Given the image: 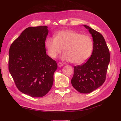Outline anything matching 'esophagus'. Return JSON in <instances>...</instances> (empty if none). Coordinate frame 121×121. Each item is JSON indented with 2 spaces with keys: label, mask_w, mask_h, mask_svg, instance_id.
Returning a JSON list of instances; mask_svg holds the SVG:
<instances>
[{
  "label": "esophagus",
  "mask_w": 121,
  "mask_h": 121,
  "mask_svg": "<svg viewBox=\"0 0 121 121\" xmlns=\"http://www.w3.org/2000/svg\"><path fill=\"white\" fill-rule=\"evenodd\" d=\"M57 65H58V67H63V65H64L62 64V63H60V62H58V63H57Z\"/></svg>",
  "instance_id": "34e87169"
}]
</instances>
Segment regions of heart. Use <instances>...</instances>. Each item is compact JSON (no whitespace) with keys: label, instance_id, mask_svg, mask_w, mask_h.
Masks as SVG:
<instances>
[{"label":"heart","instance_id":"heart-1","mask_svg":"<svg viewBox=\"0 0 121 121\" xmlns=\"http://www.w3.org/2000/svg\"><path fill=\"white\" fill-rule=\"evenodd\" d=\"M45 45L50 57H56L63 48L62 58L75 64H83L88 60L94 46L90 36L70 30L56 32L54 38L47 37Z\"/></svg>","mask_w":121,"mask_h":121}]
</instances>
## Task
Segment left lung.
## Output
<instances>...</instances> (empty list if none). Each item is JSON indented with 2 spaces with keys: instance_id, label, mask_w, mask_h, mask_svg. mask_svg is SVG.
Segmentation results:
<instances>
[{
  "instance_id": "8db88e82",
  "label": "left lung",
  "mask_w": 121,
  "mask_h": 121,
  "mask_svg": "<svg viewBox=\"0 0 121 121\" xmlns=\"http://www.w3.org/2000/svg\"><path fill=\"white\" fill-rule=\"evenodd\" d=\"M83 26L92 36L93 50L91 57L85 63L74 67L71 83L78 92L89 93L104 82L110 61V53L103 36L88 26Z\"/></svg>"
}]
</instances>
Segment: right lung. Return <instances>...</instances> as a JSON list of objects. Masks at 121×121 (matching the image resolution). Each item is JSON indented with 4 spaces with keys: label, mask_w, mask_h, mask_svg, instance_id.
Wrapping results in <instances>:
<instances>
[{
    "label": "right lung",
    "mask_w": 121,
    "mask_h": 121,
    "mask_svg": "<svg viewBox=\"0 0 121 121\" xmlns=\"http://www.w3.org/2000/svg\"><path fill=\"white\" fill-rule=\"evenodd\" d=\"M47 26L28 27L12 43L9 69L17 89L33 97L48 93L53 85L56 61L46 53Z\"/></svg>",
    "instance_id": "right-lung-1"
}]
</instances>
